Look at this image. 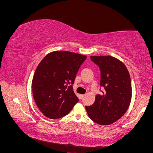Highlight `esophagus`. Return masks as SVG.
Masks as SVG:
<instances>
[{"mask_svg": "<svg viewBox=\"0 0 153 153\" xmlns=\"http://www.w3.org/2000/svg\"><path fill=\"white\" fill-rule=\"evenodd\" d=\"M84 94H81V95H80V99H81V100H82L83 98H84Z\"/></svg>", "mask_w": 153, "mask_h": 153, "instance_id": "obj_1", "label": "esophagus"}]
</instances>
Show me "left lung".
Here are the masks:
<instances>
[{
  "label": "left lung",
  "instance_id": "8db88e82",
  "mask_svg": "<svg viewBox=\"0 0 153 153\" xmlns=\"http://www.w3.org/2000/svg\"><path fill=\"white\" fill-rule=\"evenodd\" d=\"M91 61L100 69V86L102 93L96 96L94 103L86 106L89 118L101 125H109L126 113L131 98V84L124 64L112 56H91Z\"/></svg>",
  "mask_w": 153,
  "mask_h": 153
}]
</instances>
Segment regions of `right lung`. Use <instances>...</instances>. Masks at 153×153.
I'll return each instance as SVG.
<instances>
[{"mask_svg": "<svg viewBox=\"0 0 153 153\" xmlns=\"http://www.w3.org/2000/svg\"><path fill=\"white\" fill-rule=\"evenodd\" d=\"M86 58L68 51H55L47 54L38 64L32 82V94L45 116L61 118L78 102L73 85Z\"/></svg>", "mask_w": 153, "mask_h": 153, "instance_id": "add662e5", "label": "right lung"}]
</instances>
